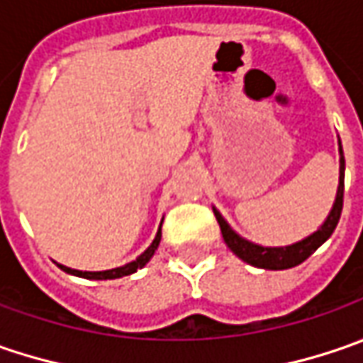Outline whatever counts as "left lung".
Returning <instances> with one entry per match:
<instances>
[{
    "mask_svg": "<svg viewBox=\"0 0 363 363\" xmlns=\"http://www.w3.org/2000/svg\"><path fill=\"white\" fill-rule=\"evenodd\" d=\"M339 186L337 195H335V203H333V209L327 215L325 223L321 228L317 229L315 233H311L308 238L296 242L291 245H282V247H264V245L252 244L244 240L242 235H238L233 229L229 228V223L221 217V213L213 207V213L217 217V223L221 228V235L225 240L228 247L247 264L256 266V268H266V270H286V268H294L298 264L307 260L308 256L325 244L331 233L337 228L339 217H341V209H343V179H345V160H343V150H341V142H339Z\"/></svg>",
    "mask_w": 363,
    "mask_h": 363,
    "instance_id": "8db88e82",
    "label": "left lung"
}]
</instances>
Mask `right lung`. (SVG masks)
<instances>
[{
    "label": "right lung",
    "instance_id": "right-lung-1",
    "mask_svg": "<svg viewBox=\"0 0 363 363\" xmlns=\"http://www.w3.org/2000/svg\"><path fill=\"white\" fill-rule=\"evenodd\" d=\"M160 238H162V233H160V229H158V233H156L154 242L148 245V250H146L144 254H140V256H138L134 262H130V264H125V266H119V268L103 270V272H83V270H72V268H67V266H62V264H58V268H60V270H65L67 274L81 276V278H89V280H113V278H121V276L134 274L135 270L144 268V266L150 262V258L154 256V252L158 250Z\"/></svg>",
    "mask_w": 363,
    "mask_h": 363
}]
</instances>
